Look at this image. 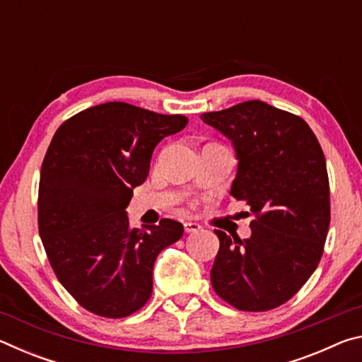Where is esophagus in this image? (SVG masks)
I'll use <instances>...</instances> for the list:
<instances>
[{
	"mask_svg": "<svg viewBox=\"0 0 362 362\" xmlns=\"http://www.w3.org/2000/svg\"><path fill=\"white\" fill-rule=\"evenodd\" d=\"M183 230H185V233H196L201 230V225L192 222V220H187V222H183Z\"/></svg>",
	"mask_w": 362,
	"mask_h": 362,
	"instance_id": "1",
	"label": "esophagus"
}]
</instances>
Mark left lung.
Segmentation results:
<instances>
[{
	"label": "left lung",
	"mask_w": 362,
	"mask_h": 362,
	"mask_svg": "<svg viewBox=\"0 0 362 362\" xmlns=\"http://www.w3.org/2000/svg\"><path fill=\"white\" fill-rule=\"evenodd\" d=\"M231 140L238 173L230 193L249 206L252 235L216 230L211 283L241 311H268L302 289L320 263L330 223L326 158L297 115L247 100L201 115Z\"/></svg>",
	"instance_id": "8db88e82"
}]
</instances>
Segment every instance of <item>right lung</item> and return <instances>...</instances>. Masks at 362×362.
I'll return each mask as SVG.
<instances>
[{
    "mask_svg": "<svg viewBox=\"0 0 362 362\" xmlns=\"http://www.w3.org/2000/svg\"><path fill=\"white\" fill-rule=\"evenodd\" d=\"M188 118L107 102L60 124L41 164L38 228L49 263L70 296L102 317L148 302L153 265L183 225L161 218L132 228L126 207L150 173L155 146Z\"/></svg>",
    "mask_w": 362,
    "mask_h": 362,
    "instance_id": "1",
    "label": "right lung"
}]
</instances>
